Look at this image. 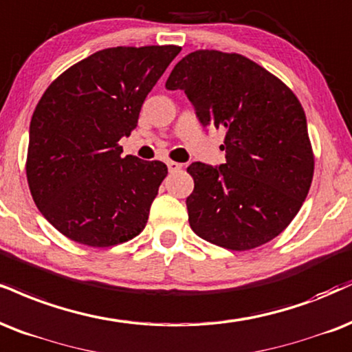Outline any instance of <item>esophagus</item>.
Wrapping results in <instances>:
<instances>
[{"label": "esophagus", "mask_w": 352, "mask_h": 352, "mask_svg": "<svg viewBox=\"0 0 352 352\" xmlns=\"http://www.w3.org/2000/svg\"><path fill=\"white\" fill-rule=\"evenodd\" d=\"M167 167H168V172H179L180 168H182V164L173 162V160H168Z\"/></svg>", "instance_id": "esophagus-1"}]
</instances>
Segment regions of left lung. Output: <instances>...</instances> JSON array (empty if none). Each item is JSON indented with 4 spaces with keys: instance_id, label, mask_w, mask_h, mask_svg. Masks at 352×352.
<instances>
[{
    "instance_id": "left-lung-1",
    "label": "left lung",
    "mask_w": 352,
    "mask_h": 352,
    "mask_svg": "<svg viewBox=\"0 0 352 352\" xmlns=\"http://www.w3.org/2000/svg\"><path fill=\"white\" fill-rule=\"evenodd\" d=\"M203 126L224 128L226 164L193 162L188 221L201 239L248 251L289 226L310 190L315 159L294 91L244 55L195 50L173 67Z\"/></svg>"
}]
</instances>
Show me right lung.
<instances>
[{"instance_id":"add662e5","label":"right lung","mask_w":352,"mask_h":352,"mask_svg":"<svg viewBox=\"0 0 352 352\" xmlns=\"http://www.w3.org/2000/svg\"><path fill=\"white\" fill-rule=\"evenodd\" d=\"M180 50H98L55 78L34 109L29 190L44 218L75 243L109 248L146 226L167 165L121 157L118 142L138 126L144 100Z\"/></svg>"}]
</instances>
